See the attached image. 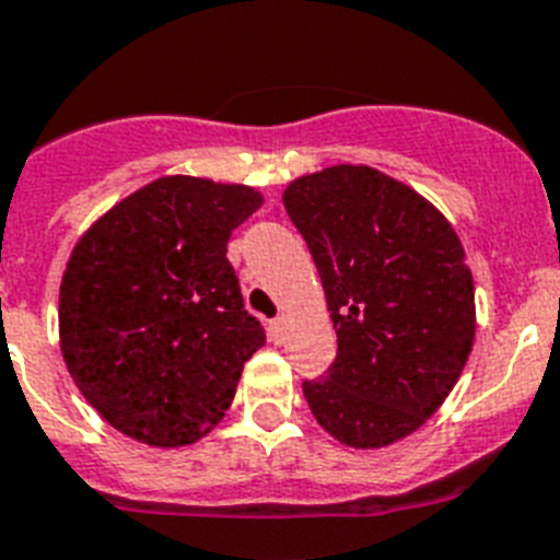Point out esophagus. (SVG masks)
Instances as JSON below:
<instances>
[{"instance_id": "obj_1", "label": "esophagus", "mask_w": 560, "mask_h": 560, "mask_svg": "<svg viewBox=\"0 0 560 560\" xmlns=\"http://www.w3.org/2000/svg\"><path fill=\"white\" fill-rule=\"evenodd\" d=\"M284 336H288V318L276 316L270 322V338L276 341V345H281V341H284Z\"/></svg>"}]
</instances>
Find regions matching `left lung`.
I'll return each mask as SVG.
<instances>
[{"instance_id":"obj_1","label":"left lung","mask_w":560,"mask_h":560,"mask_svg":"<svg viewBox=\"0 0 560 560\" xmlns=\"http://www.w3.org/2000/svg\"><path fill=\"white\" fill-rule=\"evenodd\" d=\"M290 222L322 276L338 352L304 382L324 430L347 447H387L450 396L476 338V290L447 219L416 190L338 164L284 190Z\"/></svg>"}]
</instances>
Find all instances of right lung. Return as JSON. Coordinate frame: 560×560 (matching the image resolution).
Listing matches in <instances>:
<instances>
[{"instance_id":"right-lung-1","label":"right lung","mask_w":560,"mask_h":560,"mask_svg":"<svg viewBox=\"0 0 560 560\" xmlns=\"http://www.w3.org/2000/svg\"><path fill=\"white\" fill-rule=\"evenodd\" d=\"M244 185L150 182L82 236L59 293L65 364L107 424L153 447L199 441L236 396L265 327L244 310L230 233Z\"/></svg>"}]
</instances>
